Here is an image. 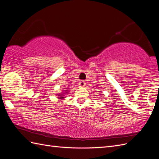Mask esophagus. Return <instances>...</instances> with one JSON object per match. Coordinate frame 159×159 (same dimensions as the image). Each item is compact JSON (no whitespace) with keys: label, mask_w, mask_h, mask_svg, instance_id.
Wrapping results in <instances>:
<instances>
[{"label":"esophagus","mask_w":159,"mask_h":159,"mask_svg":"<svg viewBox=\"0 0 159 159\" xmlns=\"http://www.w3.org/2000/svg\"><path fill=\"white\" fill-rule=\"evenodd\" d=\"M85 85H86L85 81L81 80L80 82V86H85Z\"/></svg>","instance_id":"esophagus-1"}]
</instances>
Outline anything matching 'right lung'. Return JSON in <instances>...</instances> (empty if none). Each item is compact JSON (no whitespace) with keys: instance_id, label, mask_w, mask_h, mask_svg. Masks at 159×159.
I'll return each mask as SVG.
<instances>
[{"instance_id":"right-lung-1","label":"right lung","mask_w":159,"mask_h":159,"mask_svg":"<svg viewBox=\"0 0 159 159\" xmlns=\"http://www.w3.org/2000/svg\"><path fill=\"white\" fill-rule=\"evenodd\" d=\"M61 98H63V97H61Z\"/></svg>"}]
</instances>
